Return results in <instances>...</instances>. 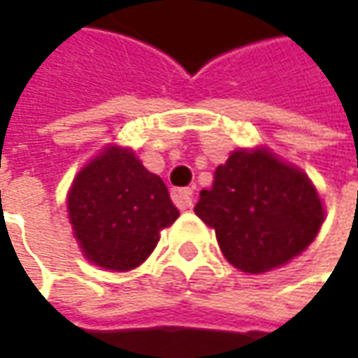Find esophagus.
I'll return each instance as SVG.
<instances>
[{
  "instance_id": "34e87169",
  "label": "esophagus",
  "mask_w": 358,
  "mask_h": 358,
  "mask_svg": "<svg viewBox=\"0 0 358 358\" xmlns=\"http://www.w3.org/2000/svg\"><path fill=\"white\" fill-rule=\"evenodd\" d=\"M193 195L195 191L191 187H183V189H175L173 191V203L179 209H191L193 207Z\"/></svg>"
}]
</instances>
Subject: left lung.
<instances>
[{
  "mask_svg": "<svg viewBox=\"0 0 358 358\" xmlns=\"http://www.w3.org/2000/svg\"><path fill=\"white\" fill-rule=\"evenodd\" d=\"M195 213L215 229L231 265L245 273L281 267L305 251L323 223L307 175L267 151H235L201 191Z\"/></svg>",
  "mask_w": 358,
  "mask_h": 358,
  "instance_id": "obj_1",
  "label": "left lung"
}]
</instances>
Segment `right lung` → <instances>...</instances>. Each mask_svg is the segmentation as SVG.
<instances>
[{
    "label": "right lung",
    "instance_id": "right-lung-1",
    "mask_svg": "<svg viewBox=\"0 0 358 358\" xmlns=\"http://www.w3.org/2000/svg\"><path fill=\"white\" fill-rule=\"evenodd\" d=\"M67 209L85 257L111 271L141 265L155 249L159 231L179 217L161 177L117 147L77 175Z\"/></svg>",
    "mask_w": 358,
    "mask_h": 358
}]
</instances>
